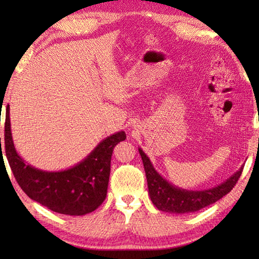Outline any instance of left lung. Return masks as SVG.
Listing matches in <instances>:
<instances>
[{
	"label": "left lung",
	"instance_id": "8db88e82",
	"mask_svg": "<svg viewBox=\"0 0 259 259\" xmlns=\"http://www.w3.org/2000/svg\"><path fill=\"white\" fill-rule=\"evenodd\" d=\"M138 151L140 156H142L144 169H145L146 172L148 192H150L152 202L157 209L165 212H195L200 209L214 203L233 190L243 169L240 168L226 182L216 187L210 188V190L187 191L174 186L172 184L166 182L154 169L148 156L143 152L142 148H138Z\"/></svg>",
	"mask_w": 259,
	"mask_h": 259
}]
</instances>
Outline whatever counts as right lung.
I'll use <instances>...</instances> for the list:
<instances>
[{"label": "right lung", "mask_w": 259, "mask_h": 259, "mask_svg": "<svg viewBox=\"0 0 259 259\" xmlns=\"http://www.w3.org/2000/svg\"><path fill=\"white\" fill-rule=\"evenodd\" d=\"M9 113L7 108L4 148L9 165L21 190L32 200L58 213L82 216L97 209L106 198L112 153L117 144L125 140L124 131L105 138L73 168L63 171H43L26 163L17 153Z\"/></svg>", "instance_id": "obj_1"}]
</instances>
